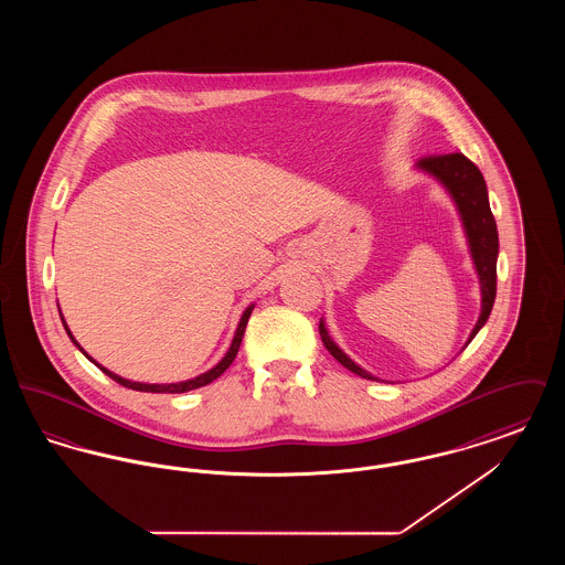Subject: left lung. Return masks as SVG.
<instances>
[{"label":"left lung","instance_id":"left-lung-1","mask_svg":"<svg viewBox=\"0 0 565 565\" xmlns=\"http://www.w3.org/2000/svg\"><path fill=\"white\" fill-rule=\"evenodd\" d=\"M417 169L426 175L434 178L443 189L449 192V196L456 203L457 212L461 217V226L468 239V249L472 256V265L479 275L481 284V313L475 323L468 343L477 337V332L483 328L495 300V265H498V226L489 207V196L484 186L483 173L472 161H468L461 152L454 154H440V157H426L417 161ZM320 337L326 350L334 355L348 371L358 376L379 381V376L366 373L360 364H355L345 351L341 350L328 334L326 323L320 320ZM466 343V345H468Z\"/></svg>","mask_w":565,"mask_h":565}]
</instances>
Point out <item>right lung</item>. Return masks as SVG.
Wrapping results in <instances>:
<instances>
[{"mask_svg": "<svg viewBox=\"0 0 565 565\" xmlns=\"http://www.w3.org/2000/svg\"><path fill=\"white\" fill-rule=\"evenodd\" d=\"M252 309H254V305H249L245 311H243L242 320L237 323V330H235V337H233V343H231V348L226 351V355L215 364L214 369H210L207 373H203V375L194 376V379H189V381H180V383H139V381H129V379H122V376L116 375V373H111L108 371L106 366H102V364H97L86 351L82 350L81 345H78V341L74 339V334L70 332V328H67V323L63 320V316H61V311H58V316H61V322L65 326V330H67V334H70V339H72V343L78 348V350L90 360V362H95L109 379H114L116 383H120V385H125V387H129V390H137V392H152V394H182V392H190V390H196V387H203V385H207V383H212L214 379L222 375L231 364H233V360H235V355H237V351H239V345H242L243 332H245V326H247V320H249V316H252Z\"/></svg>", "mask_w": 565, "mask_h": 565, "instance_id": "1", "label": "right lung"}]
</instances>
